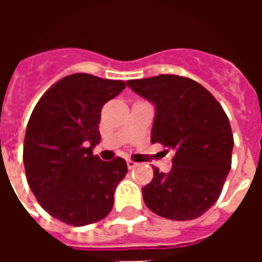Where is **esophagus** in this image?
I'll return each mask as SVG.
<instances>
[{
	"mask_svg": "<svg viewBox=\"0 0 262 262\" xmlns=\"http://www.w3.org/2000/svg\"><path fill=\"white\" fill-rule=\"evenodd\" d=\"M126 164H127V168H129V170H133V168H136L137 165V163H135V161H133V160H127V161H126Z\"/></svg>",
	"mask_w": 262,
	"mask_h": 262,
	"instance_id": "1",
	"label": "esophagus"
}]
</instances>
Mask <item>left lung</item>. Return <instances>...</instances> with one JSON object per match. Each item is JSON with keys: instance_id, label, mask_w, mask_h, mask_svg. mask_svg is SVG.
Segmentation results:
<instances>
[{"instance_id": "8db88e82", "label": "left lung", "mask_w": 262, "mask_h": 262, "mask_svg": "<svg viewBox=\"0 0 262 262\" xmlns=\"http://www.w3.org/2000/svg\"><path fill=\"white\" fill-rule=\"evenodd\" d=\"M126 84L154 103L151 143L174 151L168 174L154 168L143 199L151 212L171 220L202 216L222 193L231 167L233 133L216 98L196 81L161 74Z\"/></svg>"}]
</instances>
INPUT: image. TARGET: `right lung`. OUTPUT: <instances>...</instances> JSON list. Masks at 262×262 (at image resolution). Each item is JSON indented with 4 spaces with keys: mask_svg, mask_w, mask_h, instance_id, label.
I'll return each mask as SVG.
<instances>
[{
    "mask_svg": "<svg viewBox=\"0 0 262 262\" xmlns=\"http://www.w3.org/2000/svg\"><path fill=\"white\" fill-rule=\"evenodd\" d=\"M125 88L120 80L77 73L50 86L32 112L24 142L26 180L40 206L63 223L91 225L112 210L127 165L120 157L102 161L92 148L101 142L102 106Z\"/></svg>",
    "mask_w": 262,
    "mask_h": 262,
    "instance_id": "right-lung-1",
    "label": "right lung"
}]
</instances>
